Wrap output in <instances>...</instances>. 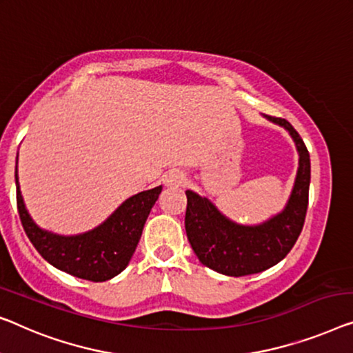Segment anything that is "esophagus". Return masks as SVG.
<instances>
[{
	"mask_svg": "<svg viewBox=\"0 0 353 353\" xmlns=\"http://www.w3.org/2000/svg\"><path fill=\"white\" fill-rule=\"evenodd\" d=\"M185 182V176L181 171H170L163 176V183L170 188H176Z\"/></svg>",
	"mask_w": 353,
	"mask_h": 353,
	"instance_id": "esophagus-1",
	"label": "esophagus"
}]
</instances>
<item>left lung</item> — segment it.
<instances>
[{"label": "left lung", "instance_id": "left-lung-1", "mask_svg": "<svg viewBox=\"0 0 353 353\" xmlns=\"http://www.w3.org/2000/svg\"><path fill=\"white\" fill-rule=\"evenodd\" d=\"M265 117L290 133L299 155L293 190L282 212L260 225H241L225 217L208 198L185 192L188 243L204 266L225 276H249L277 265L296 243L306 219L311 183L309 152L285 119Z\"/></svg>", "mask_w": 353, "mask_h": 353}]
</instances>
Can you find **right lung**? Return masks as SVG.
<instances>
[{"label": "right lung", "instance_id": "right-lung-1", "mask_svg": "<svg viewBox=\"0 0 353 353\" xmlns=\"http://www.w3.org/2000/svg\"><path fill=\"white\" fill-rule=\"evenodd\" d=\"M17 209L20 222L34 249L57 270L92 282H104L120 274L133 256L150 209L154 208L161 185L141 192L126 199L108 220L87 233L61 236L39 228L30 217L20 193L17 166Z\"/></svg>", "mask_w": 353, "mask_h": 353}]
</instances>
